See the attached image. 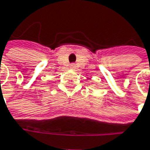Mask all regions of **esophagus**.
<instances>
[{"mask_svg": "<svg viewBox=\"0 0 150 150\" xmlns=\"http://www.w3.org/2000/svg\"><path fill=\"white\" fill-rule=\"evenodd\" d=\"M75 67V64H71V65H70V68H71V69H74Z\"/></svg>", "mask_w": 150, "mask_h": 150, "instance_id": "1", "label": "esophagus"}]
</instances>
